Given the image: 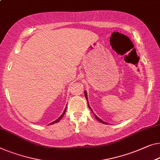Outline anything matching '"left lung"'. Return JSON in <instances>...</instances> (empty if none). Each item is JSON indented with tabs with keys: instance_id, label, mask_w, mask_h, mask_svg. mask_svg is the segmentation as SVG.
<instances>
[{
	"instance_id": "left-lung-1",
	"label": "left lung",
	"mask_w": 160,
	"mask_h": 160,
	"mask_svg": "<svg viewBox=\"0 0 160 160\" xmlns=\"http://www.w3.org/2000/svg\"><path fill=\"white\" fill-rule=\"evenodd\" d=\"M85 98H86L87 99V101H88V95H87V92L86 91H85ZM88 107H89V108L90 109V110H91L92 111V109H91V108H90V106H89V104H88ZM94 115H95V114H94ZM95 118H96L97 119V120L98 121H100V122H101V123H105V124H107V123H106V122H104V121H102L101 120V119H100L98 117V116H95Z\"/></svg>"
}]
</instances>
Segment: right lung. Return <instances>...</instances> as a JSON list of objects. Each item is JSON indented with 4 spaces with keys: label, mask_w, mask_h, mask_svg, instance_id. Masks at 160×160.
Masks as SVG:
<instances>
[{
    "label": "right lung",
    "mask_w": 160,
    "mask_h": 160,
    "mask_svg": "<svg viewBox=\"0 0 160 160\" xmlns=\"http://www.w3.org/2000/svg\"><path fill=\"white\" fill-rule=\"evenodd\" d=\"M65 112H66V108H65V111H64L63 112V113L62 114V116H60V117H59L58 119H57V120L56 121H53V122H52L51 123H49V124H53V123H57V122H59V121H60L61 120V119H62V118L63 117V116H64V114H65Z\"/></svg>",
    "instance_id": "add662e5"
}]
</instances>
